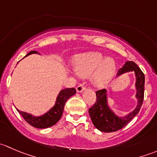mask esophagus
<instances>
[{"label":"esophagus","mask_w":157,"mask_h":157,"mask_svg":"<svg viewBox=\"0 0 157 157\" xmlns=\"http://www.w3.org/2000/svg\"><path fill=\"white\" fill-rule=\"evenodd\" d=\"M85 90H86V87H85V86L83 84H80L79 86H77V93H82V92Z\"/></svg>","instance_id":"34e87169"}]
</instances>
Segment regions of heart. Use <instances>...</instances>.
<instances>
[{
    "label": "heart",
    "instance_id": "1",
    "mask_svg": "<svg viewBox=\"0 0 157 157\" xmlns=\"http://www.w3.org/2000/svg\"><path fill=\"white\" fill-rule=\"evenodd\" d=\"M74 72L81 77L91 75V82L99 88L107 86L114 78L117 65L111 57L105 58L98 52H90L75 55L72 59Z\"/></svg>",
    "mask_w": 157,
    "mask_h": 157
}]
</instances>
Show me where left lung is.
<instances>
[{
	"instance_id": "obj_1",
	"label": "left lung",
	"mask_w": 157,
	"mask_h": 157,
	"mask_svg": "<svg viewBox=\"0 0 157 157\" xmlns=\"http://www.w3.org/2000/svg\"><path fill=\"white\" fill-rule=\"evenodd\" d=\"M128 72H134L135 75L134 86L136 90L135 97L137 99L135 109L123 116L116 115L109 104L106 90L104 89L97 91L96 93V101L89 109V114L93 124L99 131L109 133L121 129L138 114L141 108L144 95V74L134 61H127L121 69L118 70L117 77H120Z\"/></svg>"
}]
</instances>
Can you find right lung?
Masks as SVG:
<instances>
[{"label":"right lung","instance_id":"obj_1","mask_svg":"<svg viewBox=\"0 0 157 157\" xmlns=\"http://www.w3.org/2000/svg\"><path fill=\"white\" fill-rule=\"evenodd\" d=\"M32 54L39 53L36 51H32L26 55V57L32 55ZM76 90L74 88H67L61 90L57 96L54 106L49 109L46 113L39 115V116H36V115H33L32 114L22 112L17 109V110L22 115V117L26 120V122L29 123L33 127L37 128H47L52 127L61 119L66 102L70 97L74 96Z\"/></svg>","mask_w":157,"mask_h":157}]
</instances>
